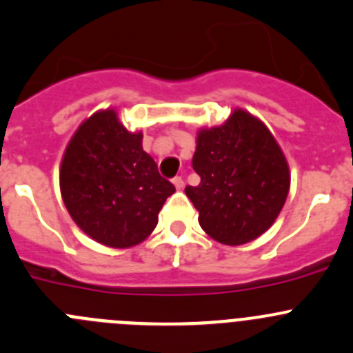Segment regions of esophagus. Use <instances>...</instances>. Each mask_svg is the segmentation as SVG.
<instances>
[{
    "label": "esophagus",
    "instance_id": "esophagus-1",
    "mask_svg": "<svg viewBox=\"0 0 353 353\" xmlns=\"http://www.w3.org/2000/svg\"><path fill=\"white\" fill-rule=\"evenodd\" d=\"M172 184H174V186H176V190H183V188H184V179H183V177L176 176L172 179Z\"/></svg>",
    "mask_w": 353,
    "mask_h": 353
}]
</instances>
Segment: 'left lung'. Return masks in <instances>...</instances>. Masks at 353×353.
Here are the masks:
<instances>
[{"mask_svg": "<svg viewBox=\"0 0 353 353\" xmlns=\"http://www.w3.org/2000/svg\"><path fill=\"white\" fill-rule=\"evenodd\" d=\"M186 196L201 229L222 245H245L274 224L290 191V169L263 122L236 108L222 125L200 129Z\"/></svg>", "mask_w": 353, "mask_h": 353, "instance_id": "left-lung-1", "label": "left lung"}]
</instances>
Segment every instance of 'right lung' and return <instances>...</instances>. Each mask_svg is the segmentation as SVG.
Wrapping results in <instances>:
<instances>
[{"label": "right lung", "mask_w": 353, "mask_h": 353, "mask_svg": "<svg viewBox=\"0 0 353 353\" xmlns=\"http://www.w3.org/2000/svg\"><path fill=\"white\" fill-rule=\"evenodd\" d=\"M141 143V132H129L108 108L79 125L61 159L65 207L85 234L105 246L129 248L148 238L176 191Z\"/></svg>", "instance_id": "1"}]
</instances>
